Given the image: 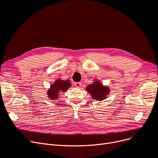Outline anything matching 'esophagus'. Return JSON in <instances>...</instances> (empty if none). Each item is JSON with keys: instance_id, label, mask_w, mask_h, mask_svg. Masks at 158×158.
<instances>
[{"instance_id": "obj_1", "label": "esophagus", "mask_w": 158, "mask_h": 158, "mask_svg": "<svg viewBox=\"0 0 158 158\" xmlns=\"http://www.w3.org/2000/svg\"><path fill=\"white\" fill-rule=\"evenodd\" d=\"M75 86L77 87V88H80L81 86V82H76L75 83Z\"/></svg>"}]
</instances>
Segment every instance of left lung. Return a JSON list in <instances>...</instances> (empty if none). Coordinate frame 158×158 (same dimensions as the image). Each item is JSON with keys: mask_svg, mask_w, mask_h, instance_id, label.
Listing matches in <instances>:
<instances>
[{"mask_svg": "<svg viewBox=\"0 0 158 158\" xmlns=\"http://www.w3.org/2000/svg\"><path fill=\"white\" fill-rule=\"evenodd\" d=\"M86 90L90 93L94 100L98 101L104 100L109 93L108 87L103 86V85L98 81H95L93 84L88 85Z\"/></svg>", "mask_w": 158, "mask_h": 158, "instance_id": "8db88e82", "label": "left lung"}]
</instances>
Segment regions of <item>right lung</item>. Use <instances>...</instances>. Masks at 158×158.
Returning a JSON list of instances; mask_svg holds the SVG:
<instances>
[{"instance_id":"add662e5","label":"right lung","mask_w":158,"mask_h":158,"mask_svg":"<svg viewBox=\"0 0 158 158\" xmlns=\"http://www.w3.org/2000/svg\"><path fill=\"white\" fill-rule=\"evenodd\" d=\"M70 86H71V83H69V80H56L55 83L51 86L48 92V95L52 100H56V98H58V93L66 91Z\"/></svg>"}]
</instances>
